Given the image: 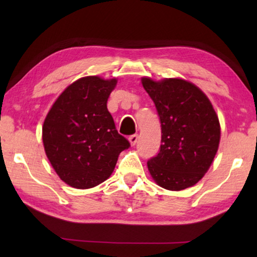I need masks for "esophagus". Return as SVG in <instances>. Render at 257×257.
<instances>
[{"label":"esophagus","mask_w":257,"mask_h":257,"mask_svg":"<svg viewBox=\"0 0 257 257\" xmlns=\"http://www.w3.org/2000/svg\"><path fill=\"white\" fill-rule=\"evenodd\" d=\"M137 141H138V135H132V136L129 137V142H130V145L132 146H135L136 145V143H137Z\"/></svg>","instance_id":"1"}]
</instances>
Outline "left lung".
<instances>
[{"label":"left lung","mask_w":257,"mask_h":257,"mask_svg":"<svg viewBox=\"0 0 257 257\" xmlns=\"http://www.w3.org/2000/svg\"><path fill=\"white\" fill-rule=\"evenodd\" d=\"M142 84L158 110L162 138L159 154L147 167L156 184L182 190L202 179L220 143V122L210 99L197 86L179 78Z\"/></svg>","instance_id":"8db88e82"}]
</instances>
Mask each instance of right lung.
I'll return each instance as SVG.
<instances>
[{
    "instance_id": "right-lung-1",
    "label": "right lung",
    "mask_w": 257,
    "mask_h": 257,
    "mask_svg": "<svg viewBox=\"0 0 257 257\" xmlns=\"http://www.w3.org/2000/svg\"><path fill=\"white\" fill-rule=\"evenodd\" d=\"M118 80L88 76L60 95L43 124V144L61 180L78 189L105 181L130 143L115 129L107 98Z\"/></svg>"
}]
</instances>
